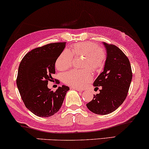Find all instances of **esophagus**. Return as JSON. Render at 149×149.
Wrapping results in <instances>:
<instances>
[{
  "instance_id": "esophagus-1",
  "label": "esophagus",
  "mask_w": 149,
  "mask_h": 149,
  "mask_svg": "<svg viewBox=\"0 0 149 149\" xmlns=\"http://www.w3.org/2000/svg\"><path fill=\"white\" fill-rule=\"evenodd\" d=\"M71 89H74V90L78 91H83V89H79V88H77V87H71Z\"/></svg>"
}]
</instances>
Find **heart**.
<instances>
[{
	"instance_id": "1",
	"label": "heart",
	"mask_w": 149,
	"mask_h": 149,
	"mask_svg": "<svg viewBox=\"0 0 149 149\" xmlns=\"http://www.w3.org/2000/svg\"><path fill=\"white\" fill-rule=\"evenodd\" d=\"M73 57H83L81 67L83 70H70L64 73L62 81L65 84L72 87L82 88L92 79L90 70L97 72L103 68L106 61V53L102 48L94 42H79L72 45L70 50L61 53L56 62V68L66 70L72 66Z\"/></svg>"
}]
</instances>
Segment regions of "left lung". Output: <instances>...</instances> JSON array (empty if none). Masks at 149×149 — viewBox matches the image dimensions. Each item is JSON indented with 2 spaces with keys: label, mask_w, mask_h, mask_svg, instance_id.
<instances>
[{
  "label": "left lung",
  "mask_w": 149,
  "mask_h": 149,
  "mask_svg": "<svg viewBox=\"0 0 149 149\" xmlns=\"http://www.w3.org/2000/svg\"><path fill=\"white\" fill-rule=\"evenodd\" d=\"M107 59L104 71L93 82L100 93L94 95L87 104L89 111L97 115L113 113L121 106L127 97L132 79L129 59L117 46L104 42Z\"/></svg>",
  "instance_id": "1"
}]
</instances>
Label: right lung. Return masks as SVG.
<instances>
[{
    "instance_id": "1",
    "label": "right lung",
    "mask_w": 149,
    "mask_h": 149,
    "mask_svg": "<svg viewBox=\"0 0 149 149\" xmlns=\"http://www.w3.org/2000/svg\"><path fill=\"white\" fill-rule=\"evenodd\" d=\"M66 42L49 43L25 55L18 68L16 83L22 100L30 112L40 117L54 115L62 107L69 89L66 85L56 91L47 87L55 74V64ZM58 83L59 82V81Z\"/></svg>"
}]
</instances>
